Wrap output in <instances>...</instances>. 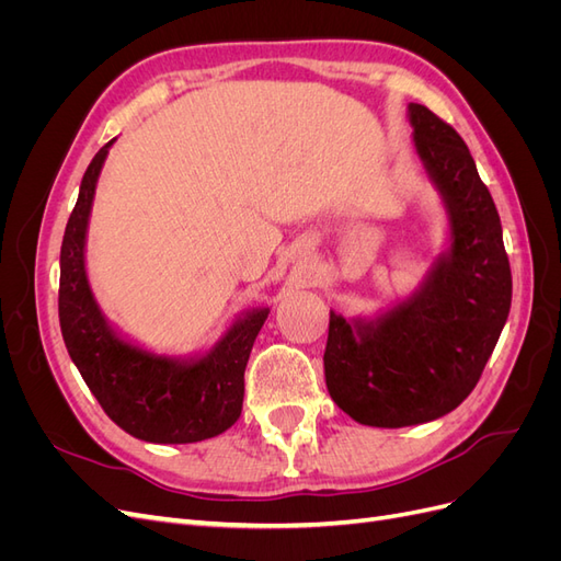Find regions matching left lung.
Listing matches in <instances>:
<instances>
[{"instance_id": "left-lung-1", "label": "left lung", "mask_w": 561, "mask_h": 561, "mask_svg": "<svg viewBox=\"0 0 561 561\" xmlns=\"http://www.w3.org/2000/svg\"><path fill=\"white\" fill-rule=\"evenodd\" d=\"M414 151L443 198L447 248L416 290L371 318L330 311L322 363L339 410L375 428L449 414L478 386L511 313L513 276L501 217L466 142L410 103Z\"/></svg>"}]
</instances>
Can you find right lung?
Segmentation results:
<instances>
[{"instance_id": "obj_1", "label": "right lung", "mask_w": 561, "mask_h": 561, "mask_svg": "<svg viewBox=\"0 0 561 561\" xmlns=\"http://www.w3.org/2000/svg\"><path fill=\"white\" fill-rule=\"evenodd\" d=\"M110 140L83 173L60 248L58 316L67 353L105 414L154 445H190L241 416L245 365L268 307L243 311L217 342L194 355H161L118 332L100 311L87 274V233Z\"/></svg>"}]
</instances>
